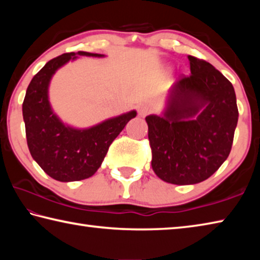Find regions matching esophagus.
<instances>
[{"label":"esophagus","mask_w":260,"mask_h":260,"mask_svg":"<svg viewBox=\"0 0 260 260\" xmlns=\"http://www.w3.org/2000/svg\"><path fill=\"white\" fill-rule=\"evenodd\" d=\"M151 112V109L148 107V105H141L139 108V116L140 117H146L147 114Z\"/></svg>","instance_id":"esophagus-1"}]
</instances>
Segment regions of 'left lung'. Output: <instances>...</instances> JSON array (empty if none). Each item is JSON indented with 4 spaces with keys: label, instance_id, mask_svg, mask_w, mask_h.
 <instances>
[{
    "label": "left lung",
    "instance_id": "8db88e82",
    "mask_svg": "<svg viewBox=\"0 0 260 260\" xmlns=\"http://www.w3.org/2000/svg\"><path fill=\"white\" fill-rule=\"evenodd\" d=\"M170 90L164 117L148 116L153 172L173 184L204 181L227 159L239 119L234 87L204 59Z\"/></svg>",
    "mask_w": 260,
    "mask_h": 260
}]
</instances>
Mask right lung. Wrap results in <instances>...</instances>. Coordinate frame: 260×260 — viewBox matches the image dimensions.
Masks as SVG:
<instances>
[{
	"mask_svg": "<svg viewBox=\"0 0 260 260\" xmlns=\"http://www.w3.org/2000/svg\"><path fill=\"white\" fill-rule=\"evenodd\" d=\"M77 54L103 56L87 51ZM74 58L76 52H68L48 61L29 82L23 102L30 155L49 177L61 182L79 181L94 175L113 140L136 116V111H131L88 129L65 126L50 108L48 86L56 70Z\"/></svg>",
	"mask_w": 260,
	"mask_h": 260,
	"instance_id": "right-lung-1",
	"label": "right lung"
}]
</instances>
